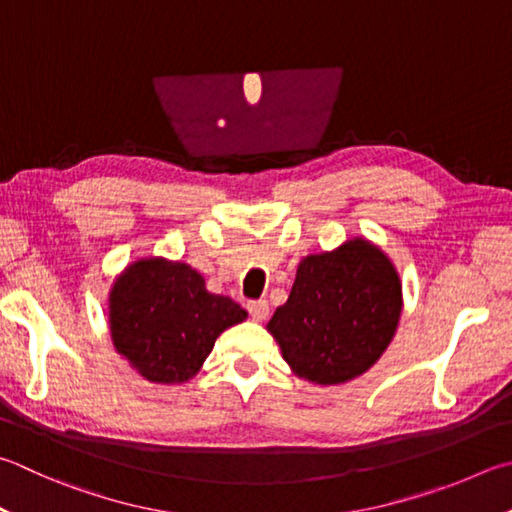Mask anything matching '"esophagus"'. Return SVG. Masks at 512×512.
<instances>
[{
	"instance_id": "obj_1",
	"label": "esophagus",
	"mask_w": 512,
	"mask_h": 512,
	"mask_svg": "<svg viewBox=\"0 0 512 512\" xmlns=\"http://www.w3.org/2000/svg\"><path fill=\"white\" fill-rule=\"evenodd\" d=\"M246 309L250 313V318L257 320V322H264L268 318V313H271V306H268L266 300H253L246 304Z\"/></svg>"
}]
</instances>
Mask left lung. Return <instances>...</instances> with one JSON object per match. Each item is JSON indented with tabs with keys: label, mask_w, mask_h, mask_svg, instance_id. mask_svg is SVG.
<instances>
[{
	"label": "left lung",
	"mask_w": 512,
	"mask_h": 512,
	"mask_svg": "<svg viewBox=\"0 0 512 512\" xmlns=\"http://www.w3.org/2000/svg\"><path fill=\"white\" fill-rule=\"evenodd\" d=\"M403 309V286L389 257L356 237L297 266L286 304L266 329L297 376L340 385L383 356Z\"/></svg>",
	"instance_id": "1"
}]
</instances>
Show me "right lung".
Wrapping results in <instances>:
<instances>
[{
	"instance_id": "obj_1",
	"label": "right lung",
	"mask_w": 512,
	"mask_h": 512,
	"mask_svg": "<svg viewBox=\"0 0 512 512\" xmlns=\"http://www.w3.org/2000/svg\"><path fill=\"white\" fill-rule=\"evenodd\" d=\"M248 313L183 262L163 257L127 266L109 293L114 347L152 383H185L201 369L215 340Z\"/></svg>"
}]
</instances>
